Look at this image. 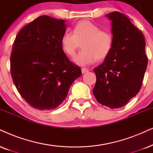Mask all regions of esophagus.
<instances>
[{
  "label": "esophagus",
  "instance_id": "34e87169",
  "mask_svg": "<svg viewBox=\"0 0 153 153\" xmlns=\"http://www.w3.org/2000/svg\"><path fill=\"white\" fill-rule=\"evenodd\" d=\"M81 71H82V73H83V74H84V73H88L89 71L88 69L86 68H82L81 69Z\"/></svg>",
  "mask_w": 153,
  "mask_h": 153
}]
</instances>
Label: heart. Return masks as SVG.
Instances as JSON below:
<instances>
[{
  "mask_svg": "<svg viewBox=\"0 0 153 153\" xmlns=\"http://www.w3.org/2000/svg\"><path fill=\"white\" fill-rule=\"evenodd\" d=\"M113 42L109 31L101 30L99 25L88 20L79 21L73 27V33L65 32L61 37L63 51L70 56H75L82 44V51L73 58L75 63L82 66L105 59L111 51Z\"/></svg>",
  "mask_w": 153,
  "mask_h": 153,
  "instance_id": "obj_1",
  "label": "heart"
}]
</instances>
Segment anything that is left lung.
I'll return each mask as SVG.
<instances>
[{"label":"left lung","instance_id":"obj_1","mask_svg":"<svg viewBox=\"0 0 153 153\" xmlns=\"http://www.w3.org/2000/svg\"><path fill=\"white\" fill-rule=\"evenodd\" d=\"M111 21L114 42L104 62L94 69V97L111 109L122 107L140 91L148 65L143 34L121 13L106 15Z\"/></svg>","mask_w":153,"mask_h":153}]
</instances>
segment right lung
Masks as SVG:
<instances>
[{
  "label": "right lung",
  "mask_w": 153,
  "mask_h": 153,
  "mask_svg": "<svg viewBox=\"0 0 153 153\" xmlns=\"http://www.w3.org/2000/svg\"><path fill=\"white\" fill-rule=\"evenodd\" d=\"M64 20L42 15L17 34L10 55V73L21 97L32 107L51 110L63 103L80 68L61 46Z\"/></svg>",
  "instance_id": "right-lung-1"
}]
</instances>
